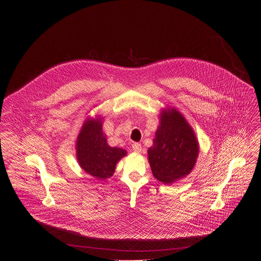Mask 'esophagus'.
<instances>
[{
    "instance_id": "esophagus-1",
    "label": "esophagus",
    "mask_w": 261,
    "mask_h": 261,
    "mask_svg": "<svg viewBox=\"0 0 261 261\" xmlns=\"http://www.w3.org/2000/svg\"><path fill=\"white\" fill-rule=\"evenodd\" d=\"M141 144L140 143H137V142H135V143H133L132 144V150L135 152V153H140L141 152Z\"/></svg>"
}]
</instances>
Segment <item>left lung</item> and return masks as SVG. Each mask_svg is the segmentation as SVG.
Returning a JSON list of instances; mask_svg holds the SVG:
<instances>
[{"label":"left lung","mask_w":261,"mask_h":261,"mask_svg":"<svg viewBox=\"0 0 261 261\" xmlns=\"http://www.w3.org/2000/svg\"><path fill=\"white\" fill-rule=\"evenodd\" d=\"M153 143L147 157L158 180L169 185L192 171L199 144L192 127L175 108L162 110Z\"/></svg>","instance_id":"obj_1"}]
</instances>
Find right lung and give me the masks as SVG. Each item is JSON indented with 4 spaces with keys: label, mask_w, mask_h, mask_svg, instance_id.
<instances>
[{
    "label": "right lung",
    "mask_w": 261,
    "mask_h": 261,
    "mask_svg": "<svg viewBox=\"0 0 261 261\" xmlns=\"http://www.w3.org/2000/svg\"><path fill=\"white\" fill-rule=\"evenodd\" d=\"M126 155L124 148L107 144L101 119L89 118L85 121L76 139V157L87 173L98 179L113 176L117 163Z\"/></svg>",
    "instance_id": "obj_1"
}]
</instances>
